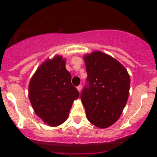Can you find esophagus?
<instances>
[{
    "mask_svg": "<svg viewBox=\"0 0 157 157\" xmlns=\"http://www.w3.org/2000/svg\"><path fill=\"white\" fill-rule=\"evenodd\" d=\"M81 90H82V85H80V86H77V90H78L80 93V91H81Z\"/></svg>",
    "mask_w": 157,
    "mask_h": 157,
    "instance_id": "1",
    "label": "esophagus"
}]
</instances>
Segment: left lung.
<instances>
[{
	"label": "left lung",
	"mask_w": 157,
	"mask_h": 157,
	"mask_svg": "<svg viewBox=\"0 0 157 157\" xmlns=\"http://www.w3.org/2000/svg\"><path fill=\"white\" fill-rule=\"evenodd\" d=\"M89 87L81 93L86 118L99 128L110 127L121 116L128 99L130 76L110 55L95 51L83 56Z\"/></svg>",
	"instance_id": "left-lung-1"
}]
</instances>
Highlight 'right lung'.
<instances>
[{"label":"right lung","mask_w":157,"mask_h":157,"mask_svg":"<svg viewBox=\"0 0 157 157\" xmlns=\"http://www.w3.org/2000/svg\"><path fill=\"white\" fill-rule=\"evenodd\" d=\"M66 60L55 55L36 70L29 84V98L35 113L48 126H58L67 120L79 92L71 83Z\"/></svg>","instance_id":"right-lung-1"}]
</instances>
